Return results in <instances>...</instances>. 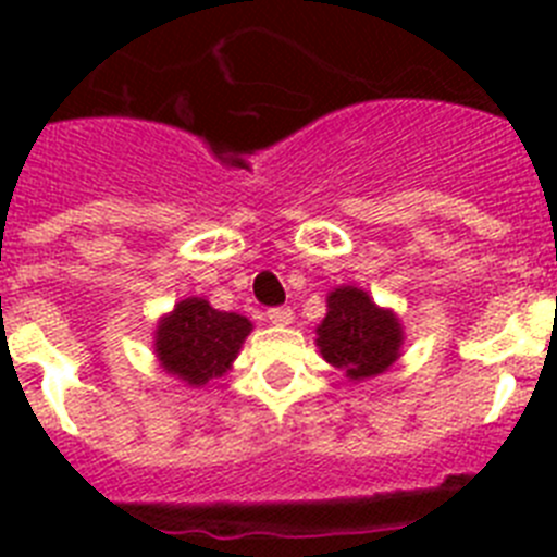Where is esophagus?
<instances>
[{
    "instance_id": "34e87169",
    "label": "esophagus",
    "mask_w": 557,
    "mask_h": 557,
    "mask_svg": "<svg viewBox=\"0 0 557 557\" xmlns=\"http://www.w3.org/2000/svg\"><path fill=\"white\" fill-rule=\"evenodd\" d=\"M268 321L273 323V326H289V323H293V309L289 307L268 309Z\"/></svg>"
}]
</instances>
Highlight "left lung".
Segmentation results:
<instances>
[{
  "label": "left lung",
  "mask_w": 557,
  "mask_h": 557,
  "mask_svg": "<svg viewBox=\"0 0 557 557\" xmlns=\"http://www.w3.org/2000/svg\"><path fill=\"white\" fill-rule=\"evenodd\" d=\"M321 357L351 382L385 373L401 357L405 326L398 314L379 307L362 287L343 284L326 295V318L314 329Z\"/></svg>",
  "instance_id": "1"
}]
</instances>
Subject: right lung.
Instances as JSON below:
<instances>
[{"instance_id": "right-lung-1", "label": "right lung", "mask_w": 557, "mask_h": 557, "mask_svg": "<svg viewBox=\"0 0 557 557\" xmlns=\"http://www.w3.org/2000/svg\"><path fill=\"white\" fill-rule=\"evenodd\" d=\"M250 332L253 323L245 314L220 312L206 298L189 295L159 318L152 351L164 373L186 387H203L231 371Z\"/></svg>"}]
</instances>
